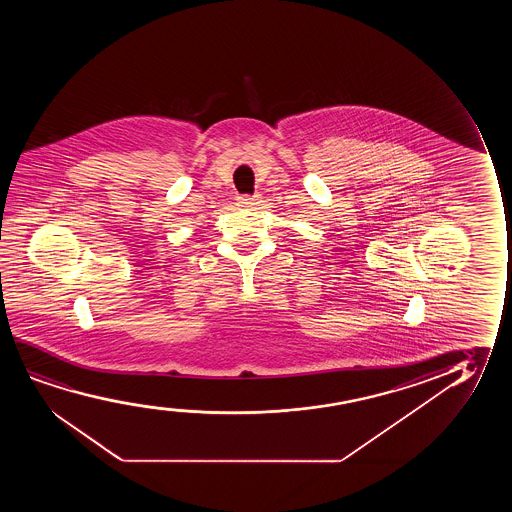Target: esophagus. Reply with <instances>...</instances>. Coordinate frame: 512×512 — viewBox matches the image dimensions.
Listing matches in <instances>:
<instances>
[{"label":"esophagus","mask_w":512,"mask_h":512,"mask_svg":"<svg viewBox=\"0 0 512 512\" xmlns=\"http://www.w3.org/2000/svg\"><path fill=\"white\" fill-rule=\"evenodd\" d=\"M260 199L262 197H260L259 192L253 194L252 197H238V206H241V208H255L260 203Z\"/></svg>","instance_id":"esophagus-1"}]
</instances>
